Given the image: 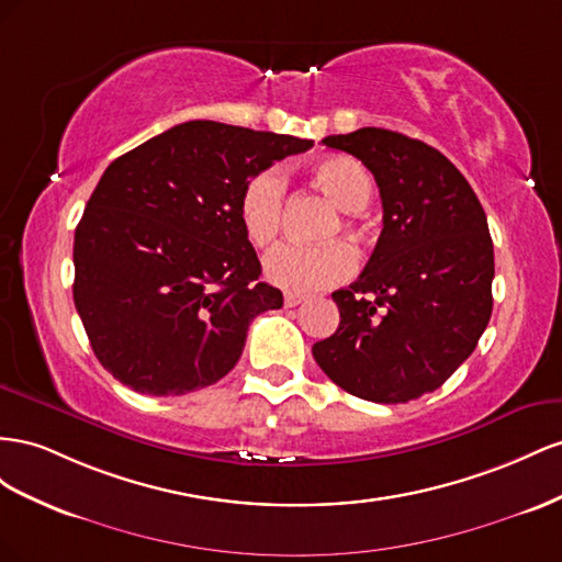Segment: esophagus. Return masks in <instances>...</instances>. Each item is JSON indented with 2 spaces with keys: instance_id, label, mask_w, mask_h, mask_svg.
<instances>
[{
  "instance_id": "34e87169",
  "label": "esophagus",
  "mask_w": 562,
  "mask_h": 562,
  "mask_svg": "<svg viewBox=\"0 0 562 562\" xmlns=\"http://www.w3.org/2000/svg\"><path fill=\"white\" fill-rule=\"evenodd\" d=\"M303 301H306V296H303V294H294V292L284 294V306L286 308H296L299 303H303Z\"/></svg>"
}]
</instances>
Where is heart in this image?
Masks as SVG:
<instances>
[{"mask_svg": "<svg viewBox=\"0 0 562 562\" xmlns=\"http://www.w3.org/2000/svg\"><path fill=\"white\" fill-rule=\"evenodd\" d=\"M313 176L317 186L346 214H362L372 204L374 183L358 159L346 155L325 157L313 167ZM284 200L286 179L278 167L256 171L245 183L243 192H239V223H243L251 245L268 247L276 243L280 235ZM344 228L352 235H360L352 216L344 221ZM336 233L339 228H331L329 237ZM356 249L341 239H334V243L317 247L280 245L263 259V270L268 280L280 284L282 290L308 294L344 282L356 270Z\"/></svg>", "mask_w": 562, "mask_h": 562, "instance_id": "obj_1", "label": "heart"}]
</instances>
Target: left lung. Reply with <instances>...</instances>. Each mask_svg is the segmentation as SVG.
Returning <instances> with one entry per match:
<instances>
[{"label": "left lung", "mask_w": 562, "mask_h": 562, "mask_svg": "<svg viewBox=\"0 0 562 562\" xmlns=\"http://www.w3.org/2000/svg\"><path fill=\"white\" fill-rule=\"evenodd\" d=\"M323 143L374 173L383 228L360 278L331 294L341 323L313 358L350 395L409 403L440 389L490 323L487 216L461 171L424 140L364 126Z\"/></svg>", "instance_id": "8db88e82"}]
</instances>
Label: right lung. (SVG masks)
<instances>
[{"mask_svg": "<svg viewBox=\"0 0 562 562\" xmlns=\"http://www.w3.org/2000/svg\"><path fill=\"white\" fill-rule=\"evenodd\" d=\"M313 140L212 120L171 126L117 157L75 231V308L105 370L146 395L212 386L249 323L282 308L239 223L256 171Z\"/></svg>", "mask_w": 562, "mask_h": 562, "instance_id": "right-lung-1", "label": "right lung"}]
</instances>
